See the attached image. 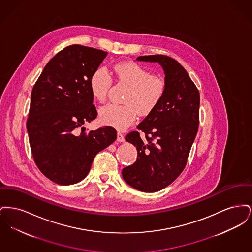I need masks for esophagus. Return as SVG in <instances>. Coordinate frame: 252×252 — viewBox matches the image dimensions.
I'll return each mask as SVG.
<instances>
[{
    "label": "esophagus",
    "mask_w": 252,
    "mask_h": 252,
    "mask_svg": "<svg viewBox=\"0 0 252 252\" xmlns=\"http://www.w3.org/2000/svg\"><path fill=\"white\" fill-rule=\"evenodd\" d=\"M117 141H118L119 143H123V142L125 141V137H124V135H123L120 131L117 133Z\"/></svg>",
    "instance_id": "obj_1"
}]
</instances>
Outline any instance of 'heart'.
Returning <instances> with one entry per match:
<instances>
[{
    "label": "heart",
    "instance_id": "1",
    "mask_svg": "<svg viewBox=\"0 0 252 252\" xmlns=\"http://www.w3.org/2000/svg\"><path fill=\"white\" fill-rule=\"evenodd\" d=\"M117 79L128 86L124 101L126 104L109 103L99 109V118L104 125L120 130L127 128L138 116L151 112L162 100L166 92L165 80L151 74L147 69L133 62H120L115 65ZM112 77L105 67H98L90 78V89L96 100L102 102L108 95Z\"/></svg>",
    "mask_w": 252,
    "mask_h": 252
}]
</instances>
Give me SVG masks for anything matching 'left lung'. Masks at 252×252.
<instances>
[{"mask_svg": "<svg viewBox=\"0 0 252 252\" xmlns=\"http://www.w3.org/2000/svg\"><path fill=\"white\" fill-rule=\"evenodd\" d=\"M137 60L158 62L165 74L166 92L162 100L144 118L138 131L126 136L136 146L137 160L124 168L125 181L145 192H158L176 180L186 166L199 125L200 96L188 72L177 60L163 55L138 57Z\"/></svg>", "mask_w": 252, "mask_h": 252, "instance_id": "left-lung-1", "label": "left lung"}]
</instances>
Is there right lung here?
<instances>
[{"label": "right lung", "mask_w": 252, "mask_h": 252, "mask_svg": "<svg viewBox=\"0 0 252 252\" xmlns=\"http://www.w3.org/2000/svg\"><path fill=\"white\" fill-rule=\"evenodd\" d=\"M107 55L78 44L68 46L49 61L33 87L26 122L30 147L37 168L57 184L85 179L96 154L117 138L111 126L90 132L82 127L97 117L90 78Z\"/></svg>", "instance_id": "1"}]
</instances>
